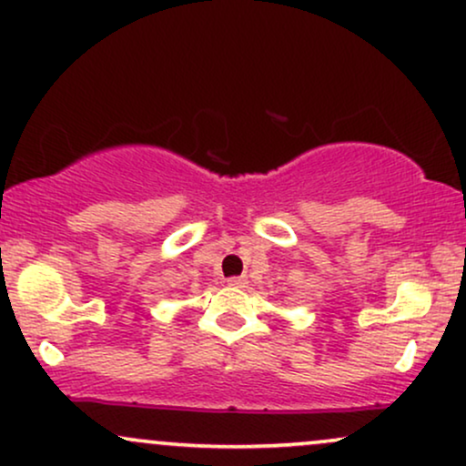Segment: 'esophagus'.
Segmentation results:
<instances>
[{
  "instance_id": "1",
  "label": "esophagus",
  "mask_w": 466,
  "mask_h": 466,
  "mask_svg": "<svg viewBox=\"0 0 466 466\" xmlns=\"http://www.w3.org/2000/svg\"><path fill=\"white\" fill-rule=\"evenodd\" d=\"M228 284L232 286V288H245L247 284H249V281H247L245 275H240V277H229Z\"/></svg>"
}]
</instances>
